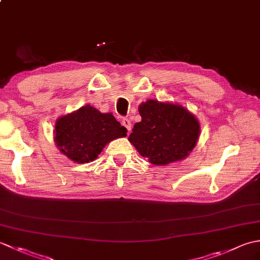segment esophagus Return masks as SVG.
<instances>
[{
  "label": "esophagus",
  "instance_id": "esophagus-1",
  "mask_svg": "<svg viewBox=\"0 0 260 260\" xmlns=\"http://www.w3.org/2000/svg\"><path fill=\"white\" fill-rule=\"evenodd\" d=\"M121 124H123V126H125V127H126V129L128 131V133H129L131 129H132L131 120H129V119H127V118H123V119H121Z\"/></svg>",
  "mask_w": 260,
  "mask_h": 260
}]
</instances>
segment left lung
Here are the masks:
<instances>
[{
	"label": "left lung",
	"mask_w": 260,
	"mask_h": 260,
	"mask_svg": "<svg viewBox=\"0 0 260 260\" xmlns=\"http://www.w3.org/2000/svg\"><path fill=\"white\" fill-rule=\"evenodd\" d=\"M139 112L142 120L134 125L128 140L151 163L180 161L194 148L200 125L185 108L150 99L141 105Z\"/></svg>",
	"instance_id": "left-lung-1"
}]
</instances>
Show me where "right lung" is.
Masks as SVG:
<instances>
[{
  "instance_id": "obj_1",
  "label": "right lung",
  "mask_w": 260,
  "mask_h": 260,
  "mask_svg": "<svg viewBox=\"0 0 260 260\" xmlns=\"http://www.w3.org/2000/svg\"><path fill=\"white\" fill-rule=\"evenodd\" d=\"M126 133L127 129L112 114H103L87 105L57 120L54 141L68 158L87 163L96 159L108 142Z\"/></svg>"
}]
</instances>
